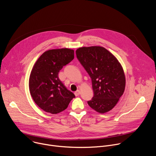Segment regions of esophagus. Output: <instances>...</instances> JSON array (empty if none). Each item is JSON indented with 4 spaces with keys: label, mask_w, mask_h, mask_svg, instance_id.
I'll return each mask as SVG.
<instances>
[{
    "label": "esophagus",
    "mask_w": 156,
    "mask_h": 156,
    "mask_svg": "<svg viewBox=\"0 0 156 156\" xmlns=\"http://www.w3.org/2000/svg\"><path fill=\"white\" fill-rule=\"evenodd\" d=\"M74 94H75V96H78V95L80 94V92L79 90H77L76 91H75V92H74Z\"/></svg>",
    "instance_id": "34e87169"
}]
</instances>
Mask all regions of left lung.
<instances>
[{
  "label": "left lung",
  "instance_id": "left-lung-1",
  "mask_svg": "<svg viewBox=\"0 0 156 156\" xmlns=\"http://www.w3.org/2000/svg\"><path fill=\"white\" fill-rule=\"evenodd\" d=\"M76 55L92 80L94 95L88 105L101 114L111 111L125 89V75L120 63L108 50L100 46L79 48Z\"/></svg>",
  "mask_w": 156,
  "mask_h": 156
}]
</instances>
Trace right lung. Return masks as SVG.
<instances>
[{"instance_id": "add662e5", "label": "right lung", "mask_w": 156, "mask_h": 156, "mask_svg": "<svg viewBox=\"0 0 156 156\" xmlns=\"http://www.w3.org/2000/svg\"><path fill=\"white\" fill-rule=\"evenodd\" d=\"M73 58V50L53 49L45 51L34 64L29 79L30 92L35 103L46 112L56 114L64 111L75 97L58 77L63 66Z\"/></svg>"}]
</instances>
